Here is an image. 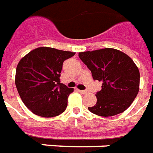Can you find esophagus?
Listing matches in <instances>:
<instances>
[{
    "label": "esophagus",
    "mask_w": 153,
    "mask_h": 153,
    "mask_svg": "<svg viewBox=\"0 0 153 153\" xmlns=\"http://www.w3.org/2000/svg\"><path fill=\"white\" fill-rule=\"evenodd\" d=\"M79 92L82 94H85V93H88V91H86V90H79Z\"/></svg>",
    "instance_id": "34e87169"
}]
</instances>
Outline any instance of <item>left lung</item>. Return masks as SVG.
<instances>
[{
  "label": "left lung",
  "mask_w": 153,
  "mask_h": 153,
  "mask_svg": "<svg viewBox=\"0 0 153 153\" xmlns=\"http://www.w3.org/2000/svg\"><path fill=\"white\" fill-rule=\"evenodd\" d=\"M79 56L91 70L93 79L102 83L96 94V105L88 107L90 111L108 117L128 109L139 90L140 74L134 60L114 48L79 52Z\"/></svg>",
  "instance_id": "left-lung-1"
}]
</instances>
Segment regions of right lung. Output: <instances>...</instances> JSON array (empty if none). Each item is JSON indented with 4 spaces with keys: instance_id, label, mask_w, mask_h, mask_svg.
<instances>
[{
    "instance_id": "1",
    "label": "right lung",
    "mask_w": 153,
    "mask_h": 153,
    "mask_svg": "<svg viewBox=\"0 0 153 153\" xmlns=\"http://www.w3.org/2000/svg\"><path fill=\"white\" fill-rule=\"evenodd\" d=\"M75 52L41 47L19 60L15 85L25 105L35 115L50 118L60 115L67 107L74 88L60 83L63 62Z\"/></svg>"
}]
</instances>
